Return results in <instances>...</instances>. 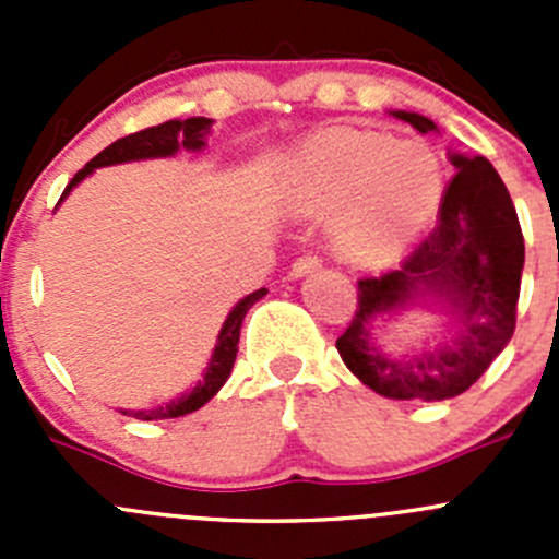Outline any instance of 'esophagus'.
Instances as JSON below:
<instances>
[{"label":"esophagus","mask_w":559,"mask_h":559,"mask_svg":"<svg viewBox=\"0 0 559 559\" xmlns=\"http://www.w3.org/2000/svg\"><path fill=\"white\" fill-rule=\"evenodd\" d=\"M319 267H321V259L319 257H300V259H295V262H292L289 275H292V278H302V275L316 273V270H319Z\"/></svg>","instance_id":"esophagus-1"}]
</instances>
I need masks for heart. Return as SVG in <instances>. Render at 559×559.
Masks as SVG:
<instances>
[{"instance_id":"obj_1","label":"heart","mask_w":559,"mask_h":559,"mask_svg":"<svg viewBox=\"0 0 559 559\" xmlns=\"http://www.w3.org/2000/svg\"><path fill=\"white\" fill-rule=\"evenodd\" d=\"M443 197V167L419 140L370 129H330L311 140L284 175L297 216H326L337 257L362 267L392 262L416 240Z\"/></svg>"}]
</instances>
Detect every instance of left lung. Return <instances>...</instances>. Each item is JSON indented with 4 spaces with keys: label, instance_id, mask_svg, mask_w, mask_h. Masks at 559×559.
Masks as SVG:
<instances>
[{
    "label": "left lung",
    "instance_id": "8db88e82",
    "mask_svg": "<svg viewBox=\"0 0 559 559\" xmlns=\"http://www.w3.org/2000/svg\"><path fill=\"white\" fill-rule=\"evenodd\" d=\"M421 134L436 123L394 110ZM456 175L447 186L438 222L397 270L357 284V311L335 341L346 368L392 400H449L481 379L509 346L524 267V238L509 189L484 156L452 154ZM416 301L450 308L453 337L438 349L394 360L374 348L372 321Z\"/></svg>",
    "mask_w": 559,
    "mask_h": 559
}]
</instances>
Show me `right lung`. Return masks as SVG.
<instances>
[{"label": "right lung", "mask_w": 559, "mask_h": 559, "mask_svg": "<svg viewBox=\"0 0 559 559\" xmlns=\"http://www.w3.org/2000/svg\"><path fill=\"white\" fill-rule=\"evenodd\" d=\"M211 123H213L211 118H202V116L186 118V121H178V118H175V121H165L159 123V127H148L143 129V132H134V134H127V138L116 140V143L107 145L105 151H99V154L83 167V170L75 173V178L67 183L61 200H64V197L70 194V191L86 178V175L97 170V167L123 165V162H138V159H159V156H173L178 148L202 151L205 148V134L211 132ZM264 295H267V289L251 292V295L243 297V300L229 311L222 332H218L216 348H213V357L211 362H207L205 376H202L200 384L189 389V392H183L180 397L170 400V403L156 405V408L151 411H121V414L151 421V419H175V416H186L191 414V411L202 408V405H205L218 389L227 384L229 373H233L235 357H238L240 326H243L248 308H251L257 300H262Z\"/></svg>", "instance_id": "add662e5"}]
</instances>
